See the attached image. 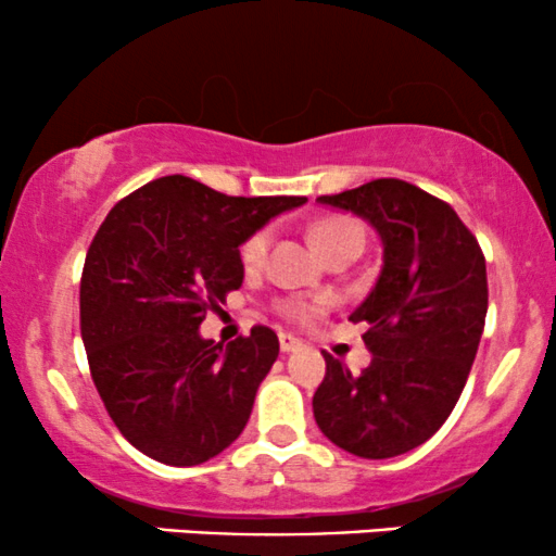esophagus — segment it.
<instances>
[{
  "label": "esophagus",
  "mask_w": 556,
  "mask_h": 556,
  "mask_svg": "<svg viewBox=\"0 0 556 556\" xmlns=\"http://www.w3.org/2000/svg\"><path fill=\"white\" fill-rule=\"evenodd\" d=\"M279 348H282V353H295V350L303 348V340L292 334H279Z\"/></svg>",
  "instance_id": "obj_1"
}]
</instances>
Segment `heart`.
<instances>
[{"instance_id": "heart-1", "label": "heart", "mask_w": 556, "mask_h": 556, "mask_svg": "<svg viewBox=\"0 0 556 556\" xmlns=\"http://www.w3.org/2000/svg\"><path fill=\"white\" fill-rule=\"evenodd\" d=\"M311 238H314L318 251L327 256V253L337 251V248L344 245H363L361 227L355 225L348 216H327V219L316 222L314 229H311ZM271 245V232L269 229H256L245 242L240 245V261L245 269H258L264 264L266 251ZM327 303H305V300H287L285 314L292 318H311Z\"/></svg>"}]
</instances>
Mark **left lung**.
I'll return each mask as SVG.
<instances>
[{
	"label": "left lung",
	"mask_w": 556,
	"mask_h": 556,
	"mask_svg": "<svg viewBox=\"0 0 556 556\" xmlns=\"http://www.w3.org/2000/svg\"><path fill=\"white\" fill-rule=\"evenodd\" d=\"M318 203L366 219L384 264L350 314L368 324L371 366L353 376L324 353L314 418L350 455H405L442 429L460 400L486 321V258L450 203L405 180L381 177Z\"/></svg>",
	"instance_id": "8db88e82"
}]
</instances>
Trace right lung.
<instances>
[{
    "mask_svg": "<svg viewBox=\"0 0 556 556\" xmlns=\"http://www.w3.org/2000/svg\"><path fill=\"white\" fill-rule=\"evenodd\" d=\"M305 201L225 195L169 175L101 222L83 266L80 334L106 413L151 460L201 465L245 429L277 334L253 327L225 348L198 327L242 285V242Z\"/></svg>",
    "mask_w": 556,
    "mask_h": 556,
    "instance_id": "obj_1",
    "label": "right lung"
}]
</instances>
